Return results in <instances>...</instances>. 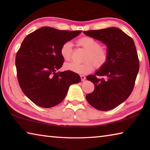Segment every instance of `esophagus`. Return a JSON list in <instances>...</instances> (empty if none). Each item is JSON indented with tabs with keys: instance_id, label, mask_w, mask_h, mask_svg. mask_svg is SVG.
Here are the masks:
<instances>
[{
	"instance_id": "34e87169",
	"label": "esophagus",
	"mask_w": 150,
	"mask_h": 150,
	"mask_svg": "<svg viewBox=\"0 0 150 150\" xmlns=\"http://www.w3.org/2000/svg\"><path fill=\"white\" fill-rule=\"evenodd\" d=\"M81 81H84L85 79H86V77L85 75H81Z\"/></svg>"
}]
</instances>
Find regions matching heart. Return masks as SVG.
<instances>
[{
    "mask_svg": "<svg viewBox=\"0 0 150 150\" xmlns=\"http://www.w3.org/2000/svg\"><path fill=\"white\" fill-rule=\"evenodd\" d=\"M78 44L87 50L83 63L71 62L66 63L64 67L65 69L71 71L86 74L90 73L93 69L94 65L96 67H100L105 64L108 59V53L106 48L101 47L100 43L93 38L85 36L77 40ZM73 44L70 42H66L61 46L60 54L66 61L71 58Z\"/></svg>",
    "mask_w": 150,
    "mask_h": 150,
    "instance_id": "heart-1",
    "label": "heart"
}]
</instances>
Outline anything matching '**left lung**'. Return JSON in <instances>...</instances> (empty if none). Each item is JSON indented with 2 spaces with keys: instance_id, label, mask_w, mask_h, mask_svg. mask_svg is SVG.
<instances>
[{
  "instance_id": "left-lung-1",
  "label": "left lung",
  "mask_w": 150,
  "mask_h": 150,
  "mask_svg": "<svg viewBox=\"0 0 150 150\" xmlns=\"http://www.w3.org/2000/svg\"><path fill=\"white\" fill-rule=\"evenodd\" d=\"M83 33L103 42L108 53L105 64L95 75L87 77L95 90L86 95V99L97 110H110L128 98L135 85L139 68L135 44L132 38L115 27Z\"/></svg>"
}]
</instances>
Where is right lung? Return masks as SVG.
<instances>
[{"mask_svg": "<svg viewBox=\"0 0 150 150\" xmlns=\"http://www.w3.org/2000/svg\"><path fill=\"white\" fill-rule=\"evenodd\" d=\"M81 32L42 27L22 42L16 55L18 81L22 92L36 105H57L65 98L69 86L81 81L77 73L71 71L56 72L64 62L61 46Z\"/></svg>", "mask_w": 150, "mask_h": 150, "instance_id": "right-lung-1", "label": "right lung"}]
</instances>
